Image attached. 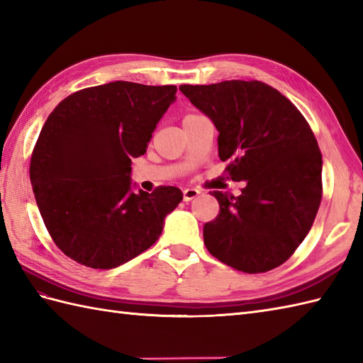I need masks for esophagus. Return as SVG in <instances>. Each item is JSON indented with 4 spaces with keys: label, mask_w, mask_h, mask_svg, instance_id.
Wrapping results in <instances>:
<instances>
[{
    "label": "esophagus",
    "mask_w": 363,
    "mask_h": 363,
    "mask_svg": "<svg viewBox=\"0 0 363 363\" xmlns=\"http://www.w3.org/2000/svg\"><path fill=\"white\" fill-rule=\"evenodd\" d=\"M197 196H200V191L196 189V188L183 189V200H184V202H191V200L196 199Z\"/></svg>",
    "instance_id": "esophagus-1"
}]
</instances>
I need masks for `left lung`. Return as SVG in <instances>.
Masks as SVG:
<instances>
[{
	"label": "left lung",
	"instance_id": "8db88e82",
	"mask_svg": "<svg viewBox=\"0 0 363 363\" xmlns=\"http://www.w3.org/2000/svg\"><path fill=\"white\" fill-rule=\"evenodd\" d=\"M180 91L213 121L219 158L230 160L242 194L213 191L220 205L203 240L217 259L245 273L278 267L308 236L321 202V152L294 104L257 80L182 85Z\"/></svg>",
	"mask_w": 363,
	"mask_h": 363
}]
</instances>
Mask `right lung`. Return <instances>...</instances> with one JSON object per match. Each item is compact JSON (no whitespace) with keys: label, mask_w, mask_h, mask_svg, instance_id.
Here are the masks:
<instances>
[{"label":"right lung","mask_w":363,"mask_h":363,"mask_svg":"<svg viewBox=\"0 0 363 363\" xmlns=\"http://www.w3.org/2000/svg\"><path fill=\"white\" fill-rule=\"evenodd\" d=\"M177 86L116 80L63 99L40 132L30 183L42 219L63 253L91 269H115L157 242L183 194L132 183V158L147 143Z\"/></svg>","instance_id":"obj_1"}]
</instances>
